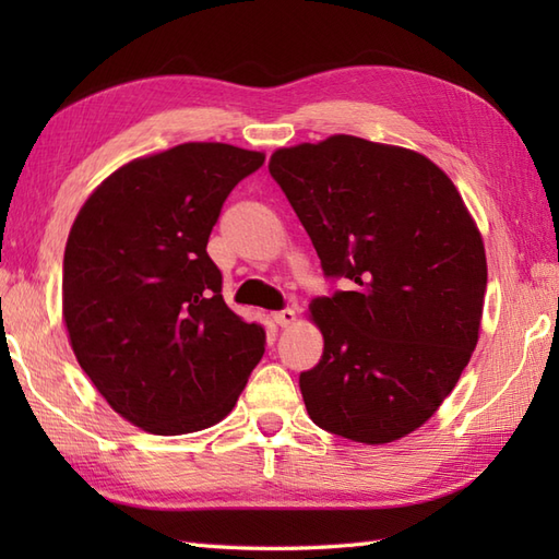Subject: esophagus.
Segmentation results:
<instances>
[{
  "instance_id": "1",
  "label": "esophagus",
  "mask_w": 559,
  "mask_h": 559,
  "mask_svg": "<svg viewBox=\"0 0 559 559\" xmlns=\"http://www.w3.org/2000/svg\"><path fill=\"white\" fill-rule=\"evenodd\" d=\"M273 322H276L281 329H286L295 322V310H290V307H286V310L281 312H273Z\"/></svg>"
}]
</instances>
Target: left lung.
Instances as JSON below:
<instances>
[{"instance_id":"8db88e82","label":"left lung","mask_w":559,"mask_h":559,"mask_svg":"<svg viewBox=\"0 0 559 559\" xmlns=\"http://www.w3.org/2000/svg\"><path fill=\"white\" fill-rule=\"evenodd\" d=\"M269 173L329 281L310 302L324 353L300 372L326 432L384 444L432 418L478 343L488 264L454 182L415 151L329 136L281 148Z\"/></svg>"}]
</instances>
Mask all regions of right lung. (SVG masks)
<instances>
[{
	"instance_id": "obj_1",
	"label": "right lung",
	"mask_w": 559,
	"mask_h": 559,
	"mask_svg": "<svg viewBox=\"0 0 559 559\" xmlns=\"http://www.w3.org/2000/svg\"><path fill=\"white\" fill-rule=\"evenodd\" d=\"M264 153L182 144L112 173L71 225L64 324L81 370L153 435L223 420L264 355L266 331L223 300L206 252L225 199Z\"/></svg>"
}]
</instances>
